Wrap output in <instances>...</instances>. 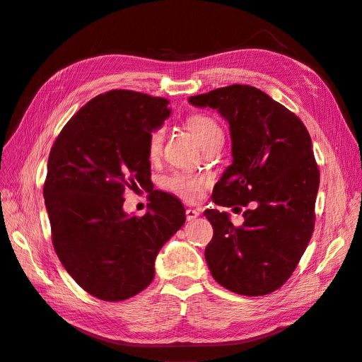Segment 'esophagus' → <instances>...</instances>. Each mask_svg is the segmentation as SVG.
Instances as JSON below:
<instances>
[{"label":"esophagus","instance_id":"esophagus-1","mask_svg":"<svg viewBox=\"0 0 362 362\" xmlns=\"http://www.w3.org/2000/svg\"><path fill=\"white\" fill-rule=\"evenodd\" d=\"M201 211L199 210H194V208H187L185 210V217H187V221H194L196 217H199Z\"/></svg>","mask_w":362,"mask_h":362}]
</instances>
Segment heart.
I'll use <instances>...</instances> for the list:
<instances>
[{
  "label": "heart",
  "mask_w": 362,
  "mask_h": 362,
  "mask_svg": "<svg viewBox=\"0 0 362 362\" xmlns=\"http://www.w3.org/2000/svg\"><path fill=\"white\" fill-rule=\"evenodd\" d=\"M187 127L192 131V134L199 141L201 146L211 140L216 136H222V129L211 116L196 113L187 117ZM164 140V128L160 127L154 129L148 140V156L151 160H154L160 156L161 146ZM210 184V178L205 175L193 173V172H175L170 177L163 181L164 189L172 192L173 194L180 196L181 199L187 202H194L201 198V194L205 187Z\"/></svg>",
  "instance_id": "1"
}]
</instances>
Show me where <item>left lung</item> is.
I'll list each match as a JSON object with an SVG mask.
<instances>
[{
    "mask_svg": "<svg viewBox=\"0 0 362 362\" xmlns=\"http://www.w3.org/2000/svg\"><path fill=\"white\" fill-rule=\"evenodd\" d=\"M229 124L233 164L213 190L221 206H247L234 226L225 211L205 210L214 234L205 247L213 278L229 291L264 296L282 287L308 246L320 172L302 120L257 87L233 84L190 96Z\"/></svg>",
    "mask_w": 362,
    "mask_h": 362,
    "instance_id": "8db88e82",
    "label": "left lung"
}]
</instances>
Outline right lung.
Listing matches in <instances>:
<instances>
[{
    "label": "right lung",
    "instance_id": "obj_1",
    "mask_svg": "<svg viewBox=\"0 0 362 362\" xmlns=\"http://www.w3.org/2000/svg\"><path fill=\"white\" fill-rule=\"evenodd\" d=\"M169 101L116 89L95 96L51 148L43 198L63 267L95 298H133L154 279L163 245L185 222L180 199L151 190L145 216L124 211V192L151 189L148 140ZM154 187V185H152Z\"/></svg>",
    "mask_w": 362,
    "mask_h": 362
}]
</instances>
